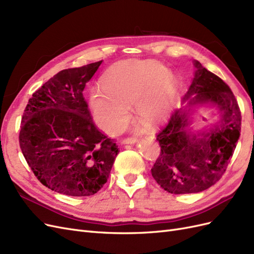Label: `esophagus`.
<instances>
[{"label": "esophagus", "instance_id": "obj_1", "mask_svg": "<svg viewBox=\"0 0 254 254\" xmlns=\"http://www.w3.org/2000/svg\"><path fill=\"white\" fill-rule=\"evenodd\" d=\"M137 142L136 137H128V139H124L122 141V144H134Z\"/></svg>", "mask_w": 254, "mask_h": 254}]
</instances>
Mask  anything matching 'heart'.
Here are the masks:
<instances>
[{"instance_id":"b5f03b06","label":"heart","mask_w":254,"mask_h":254,"mask_svg":"<svg viewBox=\"0 0 254 254\" xmlns=\"http://www.w3.org/2000/svg\"><path fill=\"white\" fill-rule=\"evenodd\" d=\"M166 67L156 61L127 60L113 65L101 78V89L93 90L90 103L97 124L117 133L129 119L133 103L137 118L150 124L162 119L175 94V84Z\"/></svg>"}]
</instances>
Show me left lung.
Wrapping results in <instances>:
<instances>
[{
    "label": "left lung",
    "mask_w": 254,
    "mask_h": 254,
    "mask_svg": "<svg viewBox=\"0 0 254 254\" xmlns=\"http://www.w3.org/2000/svg\"><path fill=\"white\" fill-rule=\"evenodd\" d=\"M195 75L182 98L188 109H176L157 133L161 152L151 168L159 186L172 194L199 193L216 183L231 160L241 135L242 114L228 84L195 60ZM211 104L220 124L194 136L185 130L189 106Z\"/></svg>",
    "instance_id": "obj_1"
}]
</instances>
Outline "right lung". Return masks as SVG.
I'll use <instances>...</instances> for the list:
<instances>
[{"label":"right lung","mask_w":254,"mask_h":254,"mask_svg":"<svg viewBox=\"0 0 254 254\" xmlns=\"http://www.w3.org/2000/svg\"><path fill=\"white\" fill-rule=\"evenodd\" d=\"M102 61L54 75L23 112L19 134L23 156L37 179L59 194L97 193L120 151L114 140L96 127L82 95Z\"/></svg>","instance_id":"add662e5"}]
</instances>
